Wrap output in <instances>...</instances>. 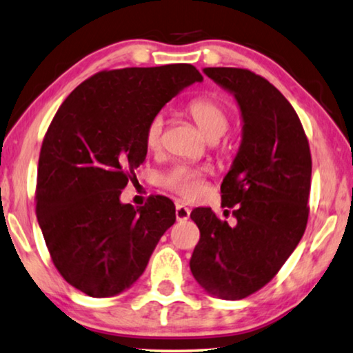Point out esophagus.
Segmentation results:
<instances>
[{
	"label": "esophagus",
	"instance_id": "obj_1",
	"mask_svg": "<svg viewBox=\"0 0 353 353\" xmlns=\"http://www.w3.org/2000/svg\"><path fill=\"white\" fill-rule=\"evenodd\" d=\"M176 219L177 222H185V220L190 219V209L183 204H176Z\"/></svg>",
	"mask_w": 353,
	"mask_h": 353
}]
</instances>
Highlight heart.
Returning <instances> with one entry per match:
<instances>
[{
  "label": "heart",
  "mask_w": 353,
  "mask_h": 353,
  "mask_svg": "<svg viewBox=\"0 0 353 353\" xmlns=\"http://www.w3.org/2000/svg\"><path fill=\"white\" fill-rule=\"evenodd\" d=\"M187 112L208 139H217L228 130L230 114L222 103L214 98H196L188 103ZM165 117L157 114L149 120L145 126L144 141L149 150H159L161 145ZM204 171L198 168L177 165L161 176L160 183L168 190L181 194L182 198L192 199L203 190Z\"/></svg>",
  "instance_id": "heart-1"
}]
</instances>
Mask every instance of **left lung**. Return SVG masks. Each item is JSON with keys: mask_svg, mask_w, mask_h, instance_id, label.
<instances>
[{"mask_svg": "<svg viewBox=\"0 0 353 353\" xmlns=\"http://www.w3.org/2000/svg\"><path fill=\"white\" fill-rule=\"evenodd\" d=\"M203 71L238 101L243 139L220 187L222 206L234 208L236 223L210 208L193 210L201 236L190 270L212 296L243 299L277 274L303 238L311 150L292 104L265 77L241 68Z\"/></svg>", "mask_w": 353, "mask_h": 353, "instance_id": "obj_1", "label": "left lung"}]
</instances>
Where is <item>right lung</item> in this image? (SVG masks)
<instances>
[{
	"instance_id": "right-lung-1",
	"label": "right lung",
	"mask_w": 353,
	"mask_h": 353,
	"mask_svg": "<svg viewBox=\"0 0 353 353\" xmlns=\"http://www.w3.org/2000/svg\"><path fill=\"white\" fill-rule=\"evenodd\" d=\"M201 81L185 63L101 71L57 110L39 154L36 215L55 268L88 296L133 285L174 225L170 198L152 196L134 209L120 193L145 160L149 120Z\"/></svg>"
}]
</instances>
